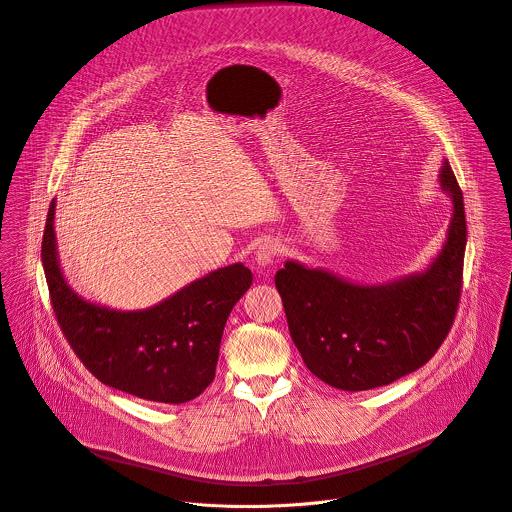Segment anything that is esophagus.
<instances>
[{"label": "esophagus", "mask_w": 512, "mask_h": 512, "mask_svg": "<svg viewBox=\"0 0 512 512\" xmlns=\"http://www.w3.org/2000/svg\"><path fill=\"white\" fill-rule=\"evenodd\" d=\"M280 254V244L274 242V240H264L258 244L256 248V254H254V260L258 264V268L266 270L274 264V258Z\"/></svg>", "instance_id": "1"}]
</instances>
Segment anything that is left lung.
<instances>
[{"mask_svg": "<svg viewBox=\"0 0 512 512\" xmlns=\"http://www.w3.org/2000/svg\"><path fill=\"white\" fill-rule=\"evenodd\" d=\"M439 185L453 213L434 262L388 284H353L288 260L276 274L288 327L305 366L333 388L359 392L426 365L447 337L459 305L467 224L463 193L447 159Z\"/></svg>", "mask_w": 512, "mask_h": 512, "instance_id": "left-lung-1", "label": "left lung"}]
</instances>
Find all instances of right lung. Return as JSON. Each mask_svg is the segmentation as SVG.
<instances>
[{
	"label": "right lung",
	"instance_id": "obj_1",
	"mask_svg": "<svg viewBox=\"0 0 512 512\" xmlns=\"http://www.w3.org/2000/svg\"><path fill=\"white\" fill-rule=\"evenodd\" d=\"M51 201L41 260L55 317L76 357L100 382L161 404L197 398L215 378L234 303L252 284L244 264L219 268L153 307L120 311L86 301L67 284Z\"/></svg>",
	"mask_w": 512,
	"mask_h": 512
}]
</instances>
